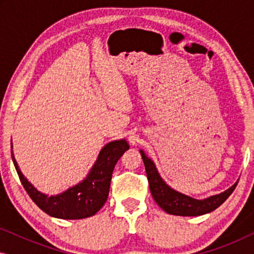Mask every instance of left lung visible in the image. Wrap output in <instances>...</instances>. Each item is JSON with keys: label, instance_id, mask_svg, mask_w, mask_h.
<instances>
[{"label": "left lung", "instance_id": "8db88e82", "mask_svg": "<svg viewBox=\"0 0 254 254\" xmlns=\"http://www.w3.org/2000/svg\"><path fill=\"white\" fill-rule=\"evenodd\" d=\"M140 152L145 166L151 195L158 206L168 214L178 215V216H200V215L210 213L220 207L237 186V183H236L230 189L217 195L209 196L203 200H196L194 197L177 192L169 185H166L159 176L154 162L148 158L143 151L140 150Z\"/></svg>", "mask_w": 254, "mask_h": 254}]
</instances>
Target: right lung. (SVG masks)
I'll use <instances>...</instances> for the list:
<instances>
[{
    "label": "right lung",
    "mask_w": 254,
    "mask_h": 254,
    "mask_svg": "<svg viewBox=\"0 0 254 254\" xmlns=\"http://www.w3.org/2000/svg\"><path fill=\"white\" fill-rule=\"evenodd\" d=\"M128 149L129 144L126 140H118L107 143L100 150L98 159L82 183L70 187L64 193L52 196L40 193L34 189L32 184L27 182L19 170L12 152L11 156L20 183L33 202L41 210L50 216L62 220H79L92 216L105 204L109 196L114 166Z\"/></svg>",
    "instance_id": "obj_1"
}]
</instances>
